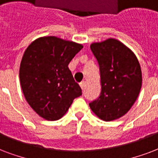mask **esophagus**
<instances>
[{"label":"esophagus","instance_id":"obj_1","mask_svg":"<svg viewBox=\"0 0 158 158\" xmlns=\"http://www.w3.org/2000/svg\"><path fill=\"white\" fill-rule=\"evenodd\" d=\"M79 85H80V86H81V89H84V88H85V81H81L80 83H79Z\"/></svg>","mask_w":158,"mask_h":158}]
</instances>
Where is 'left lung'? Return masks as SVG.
<instances>
[{"label": "left lung", "mask_w": 158, "mask_h": 158, "mask_svg": "<svg viewBox=\"0 0 158 158\" xmlns=\"http://www.w3.org/2000/svg\"><path fill=\"white\" fill-rule=\"evenodd\" d=\"M90 49L100 66L101 93L90 108L104 121L119 118L132 108L141 90L139 60L129 48L112 38L92 43Z\"/></svg>", "instance_id": "left-lung-1"}]
</instances>
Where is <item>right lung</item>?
Returning <instances> with one entry per match:
<instances>
[{
  "label": "right lung",
  "mask_w": 158,
  "mask_h": 158,
  "mask_svg": "<svg viewBox=\"0 0 158 158\" xmlns=\"http://www.w3.org/2000/svg\"><path fill=\"white\" fill-rule=\"evenodd\" d=\"M82 48L73 41L44 36L24 51L19 66L22 91L30 107L46 120L62 118L81 95L68 64Z\"/></svg>",
  "instance_id": "1"
}]
</instances>
